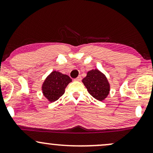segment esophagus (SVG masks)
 Masks as SVG:
<instances>
[{"instance_id":"esophagus-1","label":"esophagus","mask_w":153,"mask_h":153,"mask_svg":"<svg viewBox=\"0 0 153 153\" xmlns=\"http://www.w3.org/2000/svg\"><path fill=\"white\" fill-rule=\"evenodd\" d=\"M81 79H82L81 76H78V78L75 79V81H80V80H81Z\"/></svg>"}]
</instances>
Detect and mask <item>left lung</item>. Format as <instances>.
I'll list each match as a JSON object with an SVG mask.
<instances>
[{
	"instance_id": "1",
	"label": "left lung",
	"mask_w": 153,
	"mask_h": 153,
	"mask_svg": "<svg viewBox=\"0 0 153 153\" xmlns=\"http://www.w3.org/2000/svg\"><path fill=\"white\" fill-rule=\"evenodd\" d=\"M82 82L88 92L98 101H104L109 94V82L106 75L98 69L88 72L86 77L82 79Z\"/></svg>"
}]
</instances>
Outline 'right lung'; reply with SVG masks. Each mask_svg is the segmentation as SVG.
<instances>
[{"label": "right lung", "mask_w": 153, "mask_h": 153, "mask_svg": "<svg viewBox=\"0 0 153 153\" xmlns=\"http://www.w3.org/2000/svg\"><path fill=\"white\" fill-rule=\"evenodd\" d=\"M72 82L68 75L53 71L44 80L42 85L43 96L51 103L58 100L64 94L65 88Z\"/></svg>", "instance_id": "add662e5"}]
</instances>
